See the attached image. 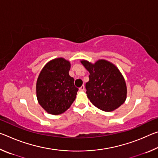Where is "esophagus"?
<instances>
[{
	"label": "esophagus",
	"mask_w": 158,
	"mask_h": 158,
	"mask_svg": "<svg viewBox=\"0 0 158 158\" xmlns=\"http://www.w3.org/2000/svg\"><path fill=\"white\" fill-rule=\"evenodd\" d=\"M84 90H85V86L84 85H81V86L79 88V90H81V91H84Z\"/></svg>",
	"instance_id": "esophagus-1"
}]
</instances>
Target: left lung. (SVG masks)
<instances>
[{"label": "left lung", "instance_id": "8db88e82", "mask_svg": "<svg viewBox=\"0 0 158 158\" xmlns=\"http://www.w3.org/2000/svg\"><path fill=\"white\" fill-rule=\"evenodd\" d=\"M81 63L90 73L85 89L87 97L93 105L100 110L110 112L125 102L126 83L114 64L105 59H99L95 63L81 60Z\"/></svg>", "mask_w": 158, "mask_h": 158}]
</instances>
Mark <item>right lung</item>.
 Returning a JSON list of instances; mask_svg holds the SVG:
<instances>
[{
	"instance_id": "right-lung-1",
	"label": "right lung",
	"mask_w": 158,
	"mask_h": 158,
	"mask_svg": "<svg viewBox=\"0 0 158 158\" xmlns=\"http://www.w3.org/2000/svg\"><path fill=\"white\" fill-rule=\"evenodd\" d=\"M71 64L63 58L49 61L40 73L36 83V95L40 106L48 114L59 115L70 107L78 89L69 74Z\"/></svg>"
}]
</instances>
